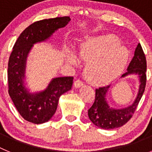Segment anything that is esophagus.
I'll return each mask as SVG.
<instances>
[{
  "label": "esophagus",
  "instance_id": "34e87169",
  "mask_svg": "<svg viewBox=\"0 0 152 152\" xmlns=\"http://www.w3.org/2000/svg\"><path fill=\"white\" fill-rule=\"evenodd\" d=\"M83 84H84V83H83L82 80H76L75 81V83H74V85L76 88H80V87L83 86Z\"/></svg>",
  "mask_w": 152,
  "mask_h": 152
}]
</instances>
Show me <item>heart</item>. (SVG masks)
I'll list each match as a JSON object with an SVG mask.
<instances>
[{"mask_svg": "<svg viewBox=\"0 0 152 152\" xmlns=\"http://www.w3.org/2000/svg\"><path fill=\"white\" fill-rule=\"evenodd\" d=\"M119 39L113 35H103L88 39L80 45L78 54L87 61L84 74L94 84H105L123 73L129 58V52L120 45ZM73 52L68 54V61L77 63Z\"/></svg>", "mask_w": 152, "mask_h": 152, "instance_id": "obj_1", "label": "heart"}]
</instances>
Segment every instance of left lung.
Here are the masks:
<instances>
[{
  "label": "left lung",
  "mask_w": 152,
  "mask_h": 152,
  "mask_svg": "<svg viewBox=\"0 0 152 152\" xmlns=\"http://www.w3.org/2000/svg\"><path fill=\"white\" fill-rule=\"evenodd\" d=\"M146 69L147 62L145 53L140 43L138 44L135 51V55L129 63L128 72L122 77L131 74H138L140 78V87L139 94L132 105L121 110L110 108L106 101V94L110 88V85L101 87L96 89L94 103L88 110V116L95 126L103 129H113L123 126L132 117L145 91L146 85Z\"/></svg>",
  "instance_id": "1"
}]
</instances>
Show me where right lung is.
Masks as SVG:
<instances>
[{"instance_id":"right-lung-1","label":"right lung","mask_w":152,"mask_h":152,"mask_svg":"<svg viewBox=\"0 0 152 152\" xmlns=\"http://www.w3.org/2000/svg\"><path fill=\"white\" fill-rule=\"evenodd\" d=\"M70 20L69 17H62L34 22L23 31L13 47L8 61V93L19 113L29 123L49 121L56 113L60 96L72 89L73 77H56L46 90L31 94L23 80L26 57L33 44L48 39L58 29L66 26Z\"/></svg>"}]
</instances>
